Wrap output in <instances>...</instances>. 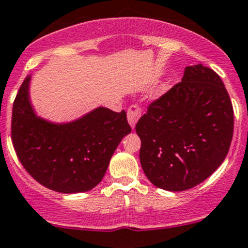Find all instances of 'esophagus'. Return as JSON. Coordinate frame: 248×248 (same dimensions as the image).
Returning <instances> with one entry per match:
<instances>
[{"mask_svg":"<svg viewBox=\"0 0 248 248\" xmlns=\"http://www.w3.org/2000/svg\"><path fill=\"white\" fill-rule=\"evenodd\" d=\"M142 113V110L140 107L138 106H131L129 109H127V122L131 125L132 129H135L137 122L139 121Z\"/></svg>","mask_w":248,"mask_h":248,"instance_id":"34e87169","label":"esophagus"}]
</instances>
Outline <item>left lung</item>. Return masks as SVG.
Wrapping results in <instances>:
<instances>
[{
    "mask_svg": "<svg viewBox=\"0 0 248 248\" xmlns=\"http://www.w3.org/2000/svg\"><path fill=\"white\" fill-rule=\"evenodd\" d=\"M136 132L139 159L155 187L183 191L222 165L233 136V108L219 75L202 63L148 106Z\"/></svg>",
    "mask_w": 248,
    "mask_h": 248,
    "instance_id": "obj_1",
    "label": "left lung"
}]
</instances>
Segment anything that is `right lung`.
Wrapping results in <instances>:
<instances>
[{
	"label": "right lung",
	"mask_w": 248,
	"mask_h": 248,
	"mask_svg": "<svg viewBox=\"0 0 248 248\" xmlns=\"http://www.w3.org/2000/svg\"><path fill=\"white\" fill-rule=\"evenodd\" d=\"M30 81L28 75L13 107L11 138L20 164L51 190H92L103 179L119 142L131 132L126 112L98 107L73 122L52 123L34 112Z\"/></svg>",
	"instance_id": "1"
}]
</instances>
